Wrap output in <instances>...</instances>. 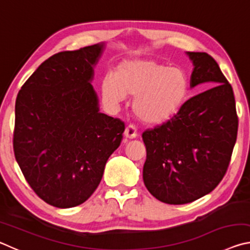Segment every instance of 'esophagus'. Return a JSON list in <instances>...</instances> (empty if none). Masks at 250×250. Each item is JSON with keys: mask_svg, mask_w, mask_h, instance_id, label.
Instances as JSON below:
<instances>
[{"mask_svg": "<svg viewBox=\"0 0 250 250\" xmlns=\"http://www.w3.org/2000/svg\"><path fill=\"white\" fill-rule=\"evenodd\" d=\"M138 133H137V129H135V126L132 125H129L126 126L125 130V137L126 139H134L137 137Z\"/></svg>", "mask_w": 250, "mask_h": 250, "instance_id": "obj_1", "label": "esophagus"}]
</instances>
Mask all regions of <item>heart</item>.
I'll use <instances>...</instances> for the list:
<instances>
[{
    "instance_id": "1",
    "label": "heart",
    "mask_w": 250,
    "mask_h": 250,
    "mask_svg": "<svg viewBox=\"0 0 250 250\" xmlns=\"http://www.w3.org/2000/svg\"><path fill=\"white\" fill-rule=\"evenodd\" d=\"M101 97L110 108L125 96L134 97L132 109L149 125L172 121L184 108L189 96V77L181 67H168L149 58H131L117 65L115 76L101 80Z\"/></svg>"
}]
</instances>
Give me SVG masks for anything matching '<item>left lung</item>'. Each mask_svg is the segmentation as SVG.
<instances>
[{
  "mask_svg": "<svg viewBox=\"0 0 250 250\" xmlns=\"http://www.w3.org/2000/svg\"><path fill=\"white\" fill-rule=\"evenodd\" d=\"M186 55L194 66L189 87L210 88L186 101L172 121L142 134L146 188L173 205L196 201L216 188L229 166L238 130L234 92L217 62L206 53Z\"/></svg>",
  "mask_w": 250,
  "mask_h": 250,
  "instance_id": "1",
  "label": "left lung"
}]
</instances>
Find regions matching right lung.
<instances>
[{
  "mask_svg": "<svg viewBox=\"0 0 250 250\" xmlns=\"http://www.w3.org/2000/svg\"><path fill=\"white\" fill-rule=\"evenodd\" d=\"M104 43L53 55L34 71L15 103V159L33 191L69 208L98 188L125 124L99 111L91 82Z\"/></svg>",
  "mask_w": 250,
  "mask_h": 250,
  "instance_id": "add662e5",
  "label": "right lung"
}]
</instances>
